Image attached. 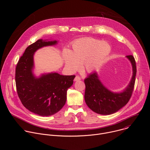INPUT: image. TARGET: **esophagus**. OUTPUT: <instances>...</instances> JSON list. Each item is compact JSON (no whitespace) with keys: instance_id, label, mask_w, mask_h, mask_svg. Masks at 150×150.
Instances as JSON below:
<instances>
[{"instance_id":"obj_1","label":"esophagus","mask_w":150,"mask_h":150,"mask_svg":"<svg viewBox=\"0 0 150 150\" xmlns=\"http://www.w3.org/2000/svg\"><path fill=\"white\" fill-rule=\"evenodd\" d=\"M80 79H81V78L79 76H76L75 79H74V81H79Z\"/></svg>"}]
</instances>
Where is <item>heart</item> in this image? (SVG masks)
Wrapping results in <instances>:
<instances>
[{
    "label": "heart",
    "mask_w": 150,
    "mask_h": 150,
    "mask_svg": "<svg viewBox=\"0 0 150 150\" xmlns=\"http://www.w3.org/2000/svg\"><path fill=\"white\" fill-rule=\"evenodd\" d=\"M111 47L107 42L91 37L75 41L72 52L65 49L63 59L66 69L71 73L76 71L82 65V69L91 72L97 69L110 54Z\"/></svg>",
    "instance_id": "b5f03b06"
}]
</instances>
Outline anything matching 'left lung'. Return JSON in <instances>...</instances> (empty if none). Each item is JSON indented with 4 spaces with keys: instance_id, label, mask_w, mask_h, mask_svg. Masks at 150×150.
I'll return each instance as SVG.
<instances>
[{
    "instance_id": "8db88e82",
    "label": "left lung",
    "mask_w": 150,
    "mask_h": 150,
    "mask_svg": "<svg viewBox=\"0 0 150 150\" xmlns=\"http://www.w3.org/2000/svg\"><path fill=\"white\" fill-rule=\"evenodd\" d=\"M132 67V76L127 87L121 92H113L105 87L97 72L84 79V98L88 108L96 113L109 115L117 112L129 101L134 88L137 74L136 63L132 55L126 56Z\"/></svg>"
}]
</instances>
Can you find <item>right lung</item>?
Instances as JSON below:
<instances>
[{
  "label": "right lung",
  "instance_id": "right-lung-1",
  "mask_svg": "<svg viewBox=\"0 0 150 150\" xmlns=\"http://www.w3.org/2000/svg\"><path fill=\"white\" fill-rule=\"evenodd\" d=\"M56 40L39 39L30 45L19 59L16 67L15 82L18 97L26 109L41 116L58 112L66 103L67 90L73 84L75 75H62L57 72H34V55L38 49L54 46Z\"/></svg>",
  "mask_w": 150,
  "mask_h": 150
}]
</instances>
